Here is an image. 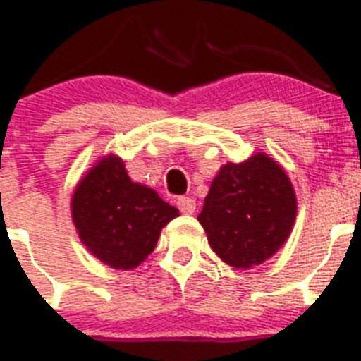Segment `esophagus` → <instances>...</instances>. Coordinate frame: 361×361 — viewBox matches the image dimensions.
I'll list each match as a JSON object with an SVG mask.
<instances>
[{"label":"esophagus","mask_w":361,"mask_h":361,"mask_svg":"<svg viewBox=\"0 0 361 361\" xmlns=\"http://www.w3.org/2000/svg\"><path fill=\"white\" fill-rule=\"evenodd\" d=\"M177 206L184 215H191V213L195 212V200L191 199V197H178Z\"/></svg>","instance_id":"1"}]
</instances>
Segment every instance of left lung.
Segmentation results:
<instances>
[{"mask_svg":"<svg viewBox=\"0 0 361 361\" xmlns=\"http://www.w3.org/2000/svg\"><path fill=\"white\" fill-rule=\"evenodd\" d=\"M296 197L286 171L264 153L222 166L204 199L199 222L226 264L258 266L288 240Z\"/></svg>","mask_w":361,"mask_h":361,"instance_id":"left-lung-1","label":"left lung"}]
</instances>
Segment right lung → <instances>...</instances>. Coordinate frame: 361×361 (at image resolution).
<instances>
[{"instance_id": "obj_1", "label": "right lung", "mask_w": 361, "mask_h": 361, "mask_svg": "<svg viewBox=\"0 0 361 361\" xmlns=\"http://www.w3.org/2000/svg\"><path fill=\"white\" fill-rule=\"evenodd\" d=\"M178 209L157 191L132 183L119 157H104L72 197V219L82 244L116 269H132L155 250L161 229Z\"/></svg>"}]
</instances>
